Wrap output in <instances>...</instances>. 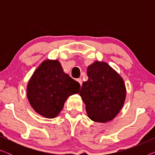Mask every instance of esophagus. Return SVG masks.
<instances>
[{"label":"esophagus","instance_id":"1","mask_svg":"<svg viewBox=\"0 0 155 155\" xmlns=\"http://www.w3.org/2000/svg\"><path fill=\"white\" fill-rule=\"evenodd\" d=\"M77 81L79 82L80 85H82V78H78V79H77Z\"/></svg>","mask_w":155,"mask_h":155}]
</instances>
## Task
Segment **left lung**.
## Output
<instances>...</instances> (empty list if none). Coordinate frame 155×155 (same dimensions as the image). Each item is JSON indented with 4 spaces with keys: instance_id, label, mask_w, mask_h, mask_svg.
Returning <instances> with one entry per match:
<instances>
[{
    "instance_id": "1",
    "label": "left lung",
    "mask_w": 155,
    "mask_h": 155,
    "mask_svg": "<svg viewBox=\"0 0 155 155\" xmlns=\"http://www.w3.org/2000/svg\"><path fill=\"white\" fill-rule=\"evenodd\" d=\"M87 81L83 82L80 95L88 117L94 122L113 120L124 107L126 88L121 76L108 63L95 61L87 70Z\"/></svg>"
}]
</instances>
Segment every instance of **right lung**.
I'll return each mask as SVG.
<instances>
[{"mask_svg":"<svg viewBox=\"0 0 155 155\" xmlns=\"http://www.w3.org/2000/svg\"><path fill=\"white\" fill-rule=\"evenodd\" d=\"M80 84L64 73L58 60H45L40 64L27 85L31 107L44 117L54 118L60 114L67 99L78 94Z\"/></svg>","mask_w":155,"mask_h":155,"instance_id":"1","label":"right lung"}]
</instances>
